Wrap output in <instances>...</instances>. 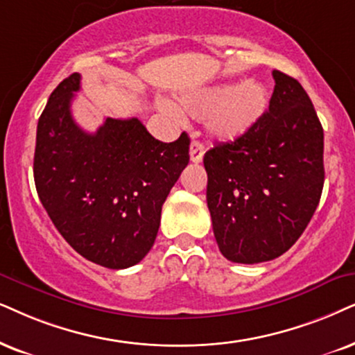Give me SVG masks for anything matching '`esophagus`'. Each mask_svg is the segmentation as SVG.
I'll list each match as a JSON object with an SVG mask.
<instances>
[{
	"mask_svg": "<svg viewBox=\"0 0 355 355\" xmlns=\"http://www.w3.org/2000/svg\"><path fill=\"white\" fill-rule=\"evenodd\" d=\"M205 155V146L200 141H193L190 146V159L193 164H200Z\"/></svg>",
	"mask_w": 355,
	"mask_h": 355,
	"instance_id": "obj_1",
	"label": "esophagus"
}]
</instances>
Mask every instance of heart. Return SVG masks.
<instances>
[{"label":"heart","instance_id":"obj_1","mask_svg":"<svg viewBox=\"0 0 355 355\" xmlns=\"http://www.w3.org/2000/svg\"><path fill=\"white\" fill-rule=\"evenodd\" d=\"M268 89L257 80L201 88L182 98V111L191 118L206 119L214 137L232 141L244 136L267 113Z\"/></svg>","mask_w":355,"mask_h":355}]
</instances>
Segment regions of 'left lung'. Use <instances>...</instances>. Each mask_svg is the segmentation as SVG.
<instances>
[{
    "instance_id": "1",
    "label": "left lung",
    "mask_w": 355,
    "mask_h": 355,
    "mask_svg": "<svg viewBox=\"0 0 355 355\" xmlns=\"http://www.w3.org/2000/svg\"><path fill=\"white\" fill-rule=\"evenodd\" d=\"M270 105L244 136L205 154L206 201L231 262L280 257L306 230L324 185V134L298 80L272 71Z\"/></svg>"
}]
</instances>
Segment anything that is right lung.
<instances>
[{"label":"right lung","instance_id":"1","mask_svg":"<svg viewBox=\"0 0 355 355\" xmlns=\"http://www.w3.org/2000/svg\"><path fill=\"white\" fill-rule=\"evenodd\" d=\"M80 73L58 83L37 123L35 190L53 226L85 259L107 268L141 262L162 205L188 165L190 137H152L137 118H106L85 132L71 116Z\"/></svg>","mask_w":355,"mask_h":355}]
</instances>
